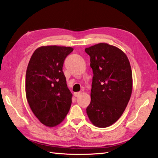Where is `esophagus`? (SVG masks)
<instances>
[{
    "label": "esophagus",
    "instance_id": "34e87169",
    "mask_svg": "<svg viewBox=\"0 0 158 158\" xmlns=\"http://www.w3.org/2000/svg\"><path fill=\"white\" fill-rule=\"evenodd\" d=\"M81 92H75L74 93V96H75V97H78L80 94H81Z\"/></svg>",
    "mask_w": 158,
    "mask_h": 158
}]
</instances>
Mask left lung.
Listing matches in <instances>:
<instances>
[{"mask_svg": "<svg viewBox=\"0 0 158 158\" xmlns=\"http://www.w3.org/2000/svg\"><path fill=\"white\" fill-rule=\"evenodd\" d=\"M94 76L86 112L93 125L111 126L122 115L132 91V73L126 53L105 43L87 48Z\"/></svg>", "mask_w": 158, "mask_h": 158, "instance_id": "left-lung-1", "label": "left lung"}]
</instances>
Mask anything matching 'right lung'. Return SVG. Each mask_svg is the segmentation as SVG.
Instances as JSON below:
<instances>
[{"label":"right lung","mask_w":158,"mask_h":158,"mask_svg":"<svg viewBox=\"0 0 158 158\" xmlns=\"http://www.w3.org/2000/svg\"><path fill=\"white\" fill-rule=\"evenodd\" d=\"M70 47L41 46L33 53L25 79L26 96L35 115L43 125L55 127L68 114L73 94L67 87L62 66Z\"/></svg>","instance_id":"1"}]
</instances>
